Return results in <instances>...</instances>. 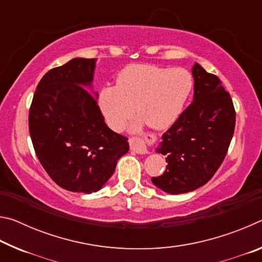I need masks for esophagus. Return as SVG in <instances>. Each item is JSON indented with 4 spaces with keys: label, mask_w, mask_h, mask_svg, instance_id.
<instances>
[{
    "label": "esophagus",
    "mask_w": 262,
    "mask_h": 262,
    "mask_svg": "<svg viewBox=\"0 0 262 262\" xmlns=\"http://www.w3.org/2000/svg\"><path fill=\"white\" fill-rule=\"evenodd\" d=\"M129 145H130V149L133 150V151H135L136 154L145 155L149 152L147 144H145V142L141 139H135V137H132V139H129Z\"/></svg>",
    "instance_id": "obj_1"
}]
</instances>
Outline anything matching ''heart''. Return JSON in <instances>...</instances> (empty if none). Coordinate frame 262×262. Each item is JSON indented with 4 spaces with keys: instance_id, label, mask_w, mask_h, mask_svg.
Segmentation results:
<instances>
[{
    "instance_id": "b5f03b06",
    "label": "heart",
    "mask_w": 262,
    "mask_h": 262,
    "mask_svg": "<svg viewBox=\"0 0 262 262\" xmlns=\"http://www.w3.org/2000/svg\"><path fill=\"white\" fill-rule=\"evenodd\" d=\"M193 88L187 70L155 64H130L117 77V85L101 89L98 105L107 125L121 130L133 113L139 115L132 130L145 122L154 129H166L179 118Z\"/></svg>"
}]
</instances>
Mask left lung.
Instances as JSON below:
<instances>
[{
  "label": "left lung",
  "mask_w": 262,
  "mask_h": 262,
  "mask_svg": "<svg viewBox=\"0 0 262 262\" xmlns=\"http://www.w3.org/2000/svg\"><path fill=\"white\" fill-rule=\"evenodd\" d=\"M194 97L162 136L156 151L166 156V170L151 178L168 194L188 193L209 181L228 152L236 125L229 92L216 75L200 64L192 68Z\"/></svg>",
  "instance_id": "obj_1"
}]
</instances>
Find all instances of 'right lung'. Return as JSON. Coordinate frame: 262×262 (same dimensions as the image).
I'll return each mask as SVG.
<instances>
[{
	"mask_svg": "<svg viewBox=\"0 0 262 262\" xmlns=\"http://www.w3.org/2000/svg\"><path fill=\"white\" fill-rule=\"evenodd\" d=\"M95 67L96 59L76 57L51 69L30 107L37 157L48 176L70 192L99 190L129 150L128 139L110 129L97 98L85 89L91 88Z\"/></svg>",
	"mask_w": 262,
	"mask_h": 262,
	"instance_id": "1",
	"label": "right lung"
}]
</instances>
